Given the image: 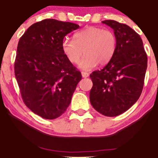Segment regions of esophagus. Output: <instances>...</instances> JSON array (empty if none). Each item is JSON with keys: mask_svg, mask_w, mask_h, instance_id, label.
I'll return each mask as SVG.
<instances>
[{"mask_svg": "<svg viewBox=\"0 0 158 158\" xmlns=\"http://www.w3.org/2000/svg\"><path fill=\"white\" fill-rule=\"evenodd\" d=\"M81 76L83 78H87L89 77V73L87 72H85V71H81Z\"/></svg>", "mask_w": 158, "mask_h": 158, "instance_id": "1", "label": "esophagus"}]
</instances>
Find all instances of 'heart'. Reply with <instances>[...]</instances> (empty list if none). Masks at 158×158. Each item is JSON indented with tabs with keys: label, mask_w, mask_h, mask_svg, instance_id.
<instances>
[{
	"label": "heart",
	"mask_w": 158,
	"mask_h": 158,
	"mask_svg": "<svg viewBox=\"0 0 158 158\" xmlns=\"http://www.w3.org/2000/svg\"><path fill=\"white\" fill-rule=\"evenodd\" d=\"M117 49V38L110 30L98 27H88L74 33L73 40L65 39L62 50L69 61L77 63L84 53L85 57L79 62V67L90 70L99 63L106 65L112 59Z\"/></svg>",
	"instance_id": "heart-1"
}]
</instances>
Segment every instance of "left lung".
Wrapping results in <instances>:
<instances>
[{"mask_svg": "<svg viewBox=\"0 0 158 158\" xmlns=\"http://www.w3.org/2000/svg\"><path fill=\"white\" fill-rule=\"evenodd\" d=\"M102 23L114 30L117 49L103 69L93 71L89 76L93 84L89 101L101 114L116 117L128 110L140 97L147 55L140 35L128 25L114 20Z\"/></svg>", "mask_w": 158, "mask_h": 158, "instance_id": "left-lung-1", "label": "left lung"}]
</instances>
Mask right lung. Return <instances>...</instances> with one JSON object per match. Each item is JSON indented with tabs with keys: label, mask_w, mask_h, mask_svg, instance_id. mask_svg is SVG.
Instances as JSON below:
<instances>
[{
	"label": "right lung",
	"mask_w": 158,
	"mask_h": 158,
	"mask_svg": "<svg viewBox=\"0 0 158 158\" xmlns=\"http://www.w3.org/2000/svg\"><path fill=\"white\" fill-rule=\"evenodd\" d=\"M79 25L46 19L30 26L19 39L15 74L23 102L35 114L53 119L71 101L80 71L62 50L63 39Z\"/></svg>",
	"instance_id": "right-lung-1"
}]
</instances>
